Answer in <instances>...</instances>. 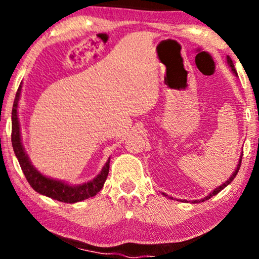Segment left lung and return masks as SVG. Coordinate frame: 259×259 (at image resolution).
Here are the masks:
<instances>
[{
  "label": "left lung",
  "mask_w": 259,
  "mask_h": 259,
  "mask_svg": "<svg viewBox=\"0 0 259 259\" xmlns=\"http://www.w3.org/2000/svg\"><path fill=\"white\" fill-rule=\"evenodd\" d=\"M227 61H228V64H229V67H230V68H231V72H233V73L235 74V75H237V73H236V69H235V65H234V63H233V61H231V58H230V57H229V56H228ZM241 158H242V156H240V160H239V164H237V167H236V169H235V171H234V173H233V175H231V177H230V178H229V179H228L227 181H225V183H224V184H223V185H221V186H219V187H217V189L214 190V191H213V192H210V194H209V195H208V196H207V197H204V198H203V200H201L202 202H203V201H206V200H208V198H210V197H212V196H214V195H217V194H218V192H221V191H222V190H223V189H224V187H227V186L229 185V184H230V183H231V181H233V180L235 179V177H236L237 171H239V169H240V165H241ZM163 195H164V196H167V195H165V194H163ZM170 198H171V197H170ZM197 202H200V201H198V200H196V201H194V203H197Z\"/></svg>",
  "instance_id": "left-lung-1"
}]
</instances>
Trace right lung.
Listing matches in <instances>:
<instances>
[{
  "instance_id": "right-lung-1",
  "label": "right lung",
  "mask_w": 259,
  "mask_h": 259,
  "mask_svg": "<svg viewBox=\"0 0 259 259\" xmlns=\"http://www.w3.org/2000/svg\"><path fill=\"white\" fill-rule=\"evenodd\" d=\"M20 91H22V82L18 88L13 109H12V146H13L14 153H16L18 162H19L20 168H22L28 183L38 194L51 197L59 202H65V203H75V202L94 197L102 189L107 179V175L109 171V159L107 160L105 167L102 168L101 173L96 178H94L89 183L81 184V185L73 186L61 180L51 179V178H47L41 174L29 160L28 154L25 153L24 147H23L22 139H20V127L17 111Z\"/></svg>"
}]
</instances>
